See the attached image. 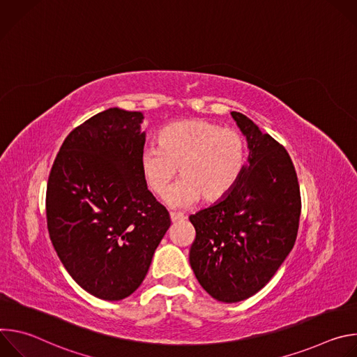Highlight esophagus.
<instances>
[{
  "label": "esophagus",
  "mask_w": 357,
  "mask_h": 357,
  "mask_svg": "<svg viewBox=\"0 0 357 357\" xmlns=\"http://www.w3.org/2000/svg\"><path fill=\"white\" fill-rule=\"evenodd\" d=\"M185 219V216L182 215V213H176V212H171V220L174 222V223H176V222H182Z\"/></svg>",
  "instance_id": "esophagus-1"
}]
</instances>
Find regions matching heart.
Instances as JSON below:
<instances>
[{
  "mask_svg": "<svg viewBox=\"0 0 357 357\" xmlns=\"http://www.w3.org/2000/svg\"><path fill=\"white\" fill-rule=\"evenodd\" d=\"M139 162L145 183L161 197L179 167L182 179L167 197L169 205H190L200 196L216 202L238 182L247 162V142L234 128L203 119L182 120L164 127L158 145L144 148Z\"/></svg>",
  "mask_w": 357,
  "mask_h": 357,
  "instance_id": "obj_1",
  "label": "heart"
}]
</instances>
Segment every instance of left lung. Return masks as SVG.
Masks as SVG:
<instances>
[{"label":"left lung","instance_id":"1","mask_svg":"<svg viewBox=\"0 0 357 357\" xmlns=\"http://www.w3.org/2000/svg\"><path fill=\"white\" fill-rule=\"evenodd\" d=\"M233 119L247 137L248 164L216 205L189 216L196 236L189 263L209 295L238 302L259 292L292 250L301 192L287 149L241 113Z\"/></svg>","mask_w":357,"mask_h":357}]
</instances>
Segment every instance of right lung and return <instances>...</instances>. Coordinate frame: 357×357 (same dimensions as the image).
<instances>
[{"instance_id": "right-lung-1", "label": "right lung", "mask_w": 357, "mask_h": 357, "mask_svg": "<svg viewBox=\"0 0 357 357\" xmlns=\"http://www.w3.org/2000/svg\"><path fill=\"white\" fill-rule=\"evenodd\" d=\"M142 114L109 109L65 138L49 172L50 241L72 278L106 301L131 295L171 226L144 181Z\"/></svg>"}]
</instances>
